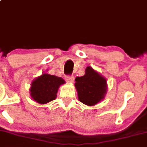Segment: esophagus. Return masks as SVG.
<instances>
[{"label":"esophagus","mask_w":147,"mask_h":147,"mask_svg":"<svg viewBox=\"0 0 147 147\" xmlns=\"http://www.w3.org/2000/svg\"><path fill=\"white\" fill-rule=\"evenodd\" d=\"M65 80L69 83H72L74 80V77L73 76H66Z\"/></svg>","instance_id":"obj_1"}]
</instances>
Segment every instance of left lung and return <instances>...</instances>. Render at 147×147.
<instances>
[{
    "instance_id": "1",
    "label": "left lung",
    "mask_w": 147,
    "mask_h": 147,
    "mask_svg": "<svg viewBox=\"0 0 147 147\" xmlns=\"http://www.w3.org/2000/svg\"><path fill=\"white\" fill-rule=\"evenodd\" d=\"M75 81L78 100L84 104L93 106L104 98L108 87L106 79L91 67H87L85 75L76 77Z\"/></svg>"
}]
</instances>
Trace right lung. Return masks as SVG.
Here are the masks:
<instances>
[{
    "mask_svg": "<svg viewBox=\"0 0 147 147\" xmlns=\"http://www.w3.org/2000/svg\"><path fill=\"white\" fill-rule=\"evenodd\" d=\"M65 83V81L61 77L43 74L31 84L30 89L31 97L38 103H48L55 99L59 87Z\"/></svg>",
    "mask_w": 147,
    "mask_h": 147,
    "instance_id": "obj_1",
    "label": "right lung"
}]
</instances>
